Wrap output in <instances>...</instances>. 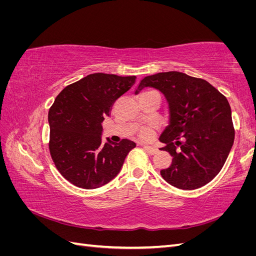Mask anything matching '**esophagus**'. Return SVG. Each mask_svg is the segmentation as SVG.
Wrapping results in <instances>:
<instances>
[{
	"label": "esophagus",
	"mask_w": 256,
	"mask_h": 256,
	"mask_svg": "<svg viewBox=\"0 0 256 256\" xmlns=\"http://www.w3.org/2000/svg\"><path fill=\"white\" fill-rule=\"evenodd\" d=\"M143 147H144V150H146V152H148V154H156L158 150H157V148L156 147H154V146H150V145H143Z\"/></svg>",
	"instance_id": "34e87169"
}]
</instances>
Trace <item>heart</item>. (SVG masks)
I'll use <instances>...</instances> for the list:
<instances>
[{
  "mask_svg": "<svg viewBox=\"0 0 256 256\" xmlns=\"http://www.w3.org/2000/svg\"><path fill=\"white\" fill-rule=\"evenodd\" d=\"M138 134H140V136L143 138V140H148V138H150L152 136V129L150 127H144L140 130Z\"/></svg>",
  "mask_w": 256,
  "mask_h": 256,
  "instance_id": "1",
  "label": "heart"
}]
</instances>
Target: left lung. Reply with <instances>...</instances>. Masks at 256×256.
Here are the masks:
<instances>
[{
  "instance_id": "obj_1",
  "label": "left lung",
  "mask_w": 256,
  "mask_h": 256,
  "mask_svg": "<svg viewBox=\"0 0 256 256\" xmlns=\"http://www.w3.org/2000/svg\"><path fill=\"white\" fill-rule=\"evenodd\" d=\"M144 88L160 90L168 104V125L159 140L173 159L161 176L178 189L203 187L221 171L234 143L226 97L206 80L180 72L145 76L136 95Z\"/></svg>"
}]
</instances>
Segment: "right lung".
<instances>
[{
  "mask_svg": "<svg viewBox=\"0 0 256 256\" xmlns=\"http://www.w3.org/2000/svg\"><path fill=\"white\" fill-rule=\"evenodd\" d=\"M136 76L92 74L68 85L50 108L49 150L60 173L76 187L95 189L118 175L136 143L102 142V124Z\"/></svg>",
  "mask_w": 256,
  "mask_h": 256,
  "instance_id": "right-lung-1",
  "label": "right lung"
}]
</instances>
